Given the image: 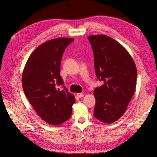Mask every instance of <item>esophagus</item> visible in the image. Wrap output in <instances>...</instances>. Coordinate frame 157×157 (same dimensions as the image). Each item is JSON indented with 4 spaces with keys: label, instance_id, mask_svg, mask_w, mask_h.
Returning <instances> with one entry per match:
<instances>
[{
    "label": "esophagus",
    "instance_id": "34e87169",
    "mask_svg": "<svg viewBox=\"0 0 157 157\" xmlns=\"http://www.w3.org/2000/svg\"><path fill=\"white\" fill-rule=\"evenodd\" d=\"M83 95H84V94H83V93H78L77 94V96L78 98H82Z\"/></svg>",
    "mask_w": 157,
    "mask_h": 157
}]
</instances>
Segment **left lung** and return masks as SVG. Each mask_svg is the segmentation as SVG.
I'll return each mask as SVG.
<instances>
[{
    "label": "left lung",
    "mask_w": 157,
    "mask_h": 157,
    "mask_svg": "<svg viewBox=\"0 0 157 157\" xmlns=\"http://www.w3.org/2000/svg\"><path fill=\"white\" fill-rule=\"evenodd\" d=\"M95 74L104 84L94 89V116L111 124L125 113L136 88L137 69L130 54L116 40L104 35L88 37Z\"/></svg>",
    "instance_id": "left-lung-1"
}]
</instances>
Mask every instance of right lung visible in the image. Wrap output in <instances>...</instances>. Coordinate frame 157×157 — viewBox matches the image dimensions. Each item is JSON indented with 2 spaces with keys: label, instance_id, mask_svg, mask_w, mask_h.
Wrapping results in <instances>:
<instances>
[{
  "label": "right lung",
  "instance_id": "obj_1",
  "mask_svg": "<svg viewBox=\"0 0 157 157\" xmlns=\"http://www.w3.org/2000/svg\"><path fill=\"white\" fill-rule=\"evenodd\" d=\"M73 38H58L41 44L27 61L22 76L23 90L34 110L45 122L59 125L69 119L75 97L60 76L63 54ZM62 86L63 91L58 86Z\"/></svg>",
  "mask_w": 157,
  "mask_h": 157
}]
</instances>
